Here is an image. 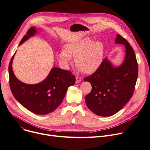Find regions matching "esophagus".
<instances>
[{
	"label": "esophagus",
	"mask_w": 150,
	"mask_h": 150,
	"mask_svg": "<svg viewBox=\"0 0 150 150\" xmlns=\"http://www.w3.org/2000/svg\"><path fill=\"white\" fill-rule=\"evenodd\" d=\"M82 80V78L80 76H76V83H79Z\"/></svg>",
	"instance_id": "1"
}]
</instances>
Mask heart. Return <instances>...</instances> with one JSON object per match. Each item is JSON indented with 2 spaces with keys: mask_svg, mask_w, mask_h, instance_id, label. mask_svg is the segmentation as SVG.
Returning a JSON list of instances; mask_svg holds the SVG:
<instances>
[{
  "mask_svg": "<svg viewBox=\"0 0 150 150\" xmlns=\"http://www.w3.org/2000/svg\"><path fill=\"white\" fill-rule=\"evenodd\" d=\"M105 47L100 41H94L84 38L70 42L64 47V50L57 53V58L65 69L72 64L71 58L75 57L76 66L86 74L95 72L103 59Z\"/></svg>",
  "mask_w": 150,
  "mask_h": 150,
  "instance_id": "1",
  "label": "heart"
}]
</instances>
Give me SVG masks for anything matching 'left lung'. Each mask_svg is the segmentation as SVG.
Listing matches in <instances>:
<instances>
[{
    "mask_svg": "<svg viewBox=\"0 0 150 150\" xmlns=\"http://www.w3.org/2000/svg\"><path fill=\"white\" fill-rule=\"evenodd\" d=\"M115 43L125 46L122 64L115 67L105 58L95 72L84 78L92 85L91 92L85 97L86 105L100 116H111L119 112L132 96L137 79V62L132 47L120 35H117Z\"/></svg>",
    "mask_w": 150,
    "mask_h": 150,
    "instance_id": "8db88e82",
    "label": "left lung"
}]
</instances>
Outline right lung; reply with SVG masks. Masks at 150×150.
Returning a JSON list of instances; mask_svg holds the SVG:
<instances>
[{"label":"right lung","instance_id":"obj_1","mask_svg":"<svg viewBox=\"0 0 150 150\" xmlns=\"http://www.w3.org/2000/svg\"><path fill=\"white\" fill-rule=\"evenodd\" d=\"M36 33V28L31 27L22 39L19 45ZM14 56L10 62L8 71L10 86L14 98L23 107L36 114L45 115L54 111L62 103L68 88L75 84V76L68 70L53 67L41 83H23L13 73Z\"/></svg>","mask_w":150,"mask_h":150}]
</instances>
